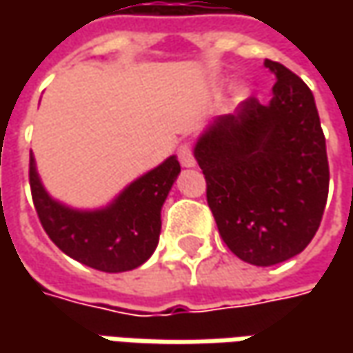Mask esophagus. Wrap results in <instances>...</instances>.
I'll list each match as a JSON object with an SVG mask.
<instances>
[{
    "label": "esophagus",
    "mask_w": 353,
    "mask_h": 353,
    "mask_svg": "<svg viewBox=\"0 0 353 353\" xmlns=\"http://www.w3.org/2000/svg\"><path fill=\"white\" fill-rule=\"evenodd\" d=\"M179 161H181L183 167H194V165H196V159H194V153H192V147H190L188 143L181 145V149H179Z\"/></svg>",
    "instance_id": "obj_1"
}]
</instances>
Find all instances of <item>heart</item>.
<instances>
[{
  "mask_svg": "<svg viewBox=\"0 0 353 353\" xmlns=\"http://www.w3.org/2000/svg\"><path fill=\"white\" fill-rule=\"evenodd\" d=\"M248 98V88L245 86H239L236 90V100H245Z\"/></svg>",
  "mask_w": 353,
  "mask_h": 353,
  "instance_id": "heart-1",
  "label": "heart"
}]
</instances>
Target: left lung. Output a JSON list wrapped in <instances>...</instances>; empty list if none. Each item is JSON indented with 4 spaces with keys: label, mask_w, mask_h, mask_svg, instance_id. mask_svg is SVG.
Wrapping results in <instances>:
<instances>
[{
    "label": "left lung",
    "mask_w": 353,
    "mask_h": 353,
    "mask_svg": "<svg viewBox=\"0 0 353 353\" xmlns=\"http://www.w3.org/2000/svg\"><path fill=\"white\" fill-rule=\"evenodd\" d=\"M271 102L248 98L214 119L194 147L218 232L241 261L269 267L299 255L319 230L330 169L310 88L287 66Z\"/></svg>",
    "instance_id": "obj_1"
}]
</instances>
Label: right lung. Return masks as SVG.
<instances>
[{
    "label": "right lung",
    "instance_id": "obj_1",
    "mask_svg": "<svg viewBox=\"0 0 353 353\" xmlns=\"http://www.w3.org/2000/svg\"><path fill=\"white\" fill-rule=\"evenodd\" d=\"M181 172L176 157L131 183L103 210H72L48 196L39 181L34 159L29 184L37 216L52 243L80 263L103 273H121L143 265L161 234V208Z\"/></svg>",
    "mask_w": 353,
    "mask_h": 353
}]
</instances>
